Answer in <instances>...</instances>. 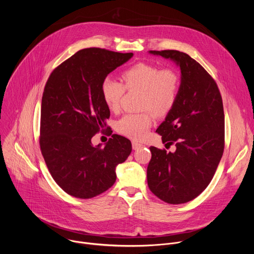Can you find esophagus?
<instances>
[{"label":"esophagus","mask_w":254,"mask_h":254,"mask_svg":"<svg viewBox=\"0 0 254 254\" xmlns=\"http://www.w3.org/2000/svg\"><path fill=\"white\" fill-rule=\"evenodd\" d=\"M131 146H132V149L133 150H138L139 148H141V144L137 141H132L131 142Z\"/></svg>","instance_id":"esophagus-1"}]
</instances>
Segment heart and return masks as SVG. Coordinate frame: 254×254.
Wrapping results in <instances>:
<instances>
[{
    "label": "heart",
    "instance_id": "1",
    "mask_svg": "<svg viewBox=\"0 0 254 254\" xmlns=\"http://www.w3.org/2000/svg\"><path fill=\"white\" fill-rule=\"evenodd\" d=\"M122 78L124 84L111 76L105 77L100 85L101 97L108 110L117 112L126 89L141 91L140 107L148 111L127 114L117 123V129L121 133L140 139L146 136L153 124L151 110L155 115L164 117L173 110L179 96L180 76L174 69H160L154 64L137 62L123 72Z\"/></svg>",
    "mask_w": 254,
    "mask_h": 254
}]
</instances>
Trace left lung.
<instances>
[{
    "label": "left lung",
    "mask_w": 254,
    "mask_h": 254,
    "mask_svg": "<svg viewBox=\"0 0 254 254\" xmlns=\"http://www.w3.org/2000/svg\"><path fill=\"white\" fill-rule=\"evenodd\" d=\"M173 60L181 69L179 96L157 128L167 153L151 147L148 186L161 200L182 204L199 196L209 185L224 151V111L215 80L193 58L177 50L150 51Z\"/></svg>",
    "instance_id": "obj_1"
}]
</instances>
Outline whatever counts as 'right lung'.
<instances>
[{
    "label": "right lung",
    "mask_w": 254,
    "mask_h": 254,
    "mask_svg": "<svg viewBox=\"0 0 254 254\" xmlns=\"http://www.w3.org/2000/svg\"><path fill=\"white\" fill-rule=\"evenodd\" d=\"M132 55L82 49L57 66L46 82L40 149L52 178L71 196L90 199L110 189L117 180V166L131 152L125 136L113 134L102 149L100 144L93 147L91 138L108 129L111 116L101 97V82Z\"/></svg>",
    "instance_id": "1"
}]
</instances>
